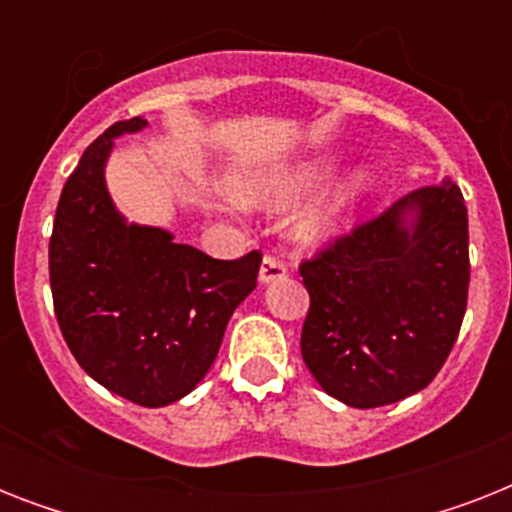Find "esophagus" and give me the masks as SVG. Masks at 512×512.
Listing matches in <instances>:
<instances>
[{
  "mask_svg": "<svg viewBox=\"0 0 512 512\" xmlns=\"http://www.w3.org/2000/svg\"><path fill=\"white\" fill-rule=\"evenodd\" d=\"M287 276V265L276 260V257H265L263 265H260V284H271V281H279Z\"/></svg>",
  "mask_w": 512,
  "mask_h": 512,
  "instance_id": "esophagus-1",
  "label": "esophagus"
}]
</instances>
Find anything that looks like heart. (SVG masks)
I'll return each mask as SVG.
<instances>
[{"mask_svg":"<svg viewBox=\"0 0 512 512\" xmlns=\"http://www.w3.org/2000/svg\"><path fill=\"white\" fill-rule=\"evenodd\" d=\"M335 172L337 164L332 159H313V162L287 167V170L265 172V175L244 180L236 188V199L244 207H289V204H297L305 196L321 191L335 177ZM369 188H372V172L366 167H356L350 175L342 177L324 199L316 201L313 207H308L303 215L297 217L292 236L303 247L313 249L335 244L348 228L353 212L366 199Z\"/></svg>","mask_w":512,"mask_h":512,"instance_id":"1","label":"heart"}]
</instances>
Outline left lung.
Returning a JSON list of instances; mask_svg holds the SVG:
<instances>
[{
  "label": "left lung",
  "instance_id": "obj_1",
  "mask_svg": "<svg viewBox=\"0 0 512 512\" xmlns=\"http://www.w3.org/2000/svg\"><path fill=\"white\" fill-rule=\"evenodd\" d=\"M300 276L311 295L300 350L329 396L396 404L444 366L468 305V209L446 177L398 199Z\"/></svg>",
  "mask_w": 512,
  "mask_h": 512
}]
</instances>
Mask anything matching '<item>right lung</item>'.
<instances>
[{"label": "right lung", "instance_id": "obj_1", "mask_svg": "<svg viewBox=\"0 0 512 512\" xmlns=\"http://www.w3.org/2000/svg\"><path fill=\"white\" fill-rule=\"evenodd\" d=\"M108 127L63 185L50 239L55 319L84 372L132 404H175L215 364L225 327L257 287L260 255L215 260L175 244L167 228L130 223L106 185L116 138Z\"/></svg>", "mask_w": 512, "mask_h": 512}]
</instances>
